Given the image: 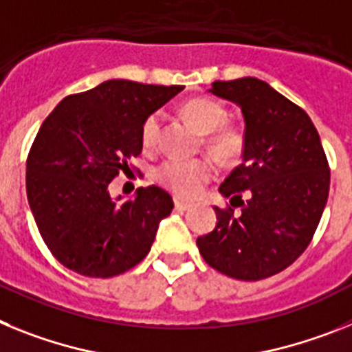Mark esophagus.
<instances>
[{
	"instance_id": "obj_1",
	"label": "esophagus",
	"mask_w": 352,
	"mask_h": 352,
	"mask_svg": "<svg viewBox=\"0 0 352 352\" xmlns=\"http://www.w3.org/2000/svg\"><path fill=\"white\" fill-rule=\"evenodd\" d=\"M175 209L177 210H189L191 209V204H188V201H182V200H175Z\"/></svg>"
}]
</instances>
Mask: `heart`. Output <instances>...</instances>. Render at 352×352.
<instances>
[{
    "mask_svg": "<svg viewBox=\"0 0 352 352\" xmlns=\"http://www.w3.org/2000/svg\"><path fill=\"white\" fill-rule=\"evenodd\" d=\"M182 117L195 131L206 136V145L216 157L234 161L244 148V136L239 129L227 127V113L219 104L209 99H193L182 106ZM161 133V113H152L142 125V142L145 148L157 145ZM216 173L209 159L180 161L166 159L154 170V177L163 188L182 198H193Z\"/></svg>",
    "mask_w": 352,
    "mask_h": 352,
    "instance_id": "heart-1",
    "label": "heart"
}]
</instances>
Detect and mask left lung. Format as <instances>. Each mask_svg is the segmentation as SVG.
<instances>
[{
	"label": "left lung",
	"instance_id": "1",
	"mask_svg": "<svg viewBox=\"0 0 352 352\" xmlns=\"http://www.w3.org/2000/svg\"><path fill=\"white\" fill-rule=\"evenodd\" d=\"M209 91L243 113V163L219 186L241 214L214 207L216 228L198 237L197 246L219 273L264 280L310 244L328 201V161L310 117L262 79L214 81Z\"/></svg>",
	"mask_w": 352,
	"mask_h": 352
}]
</instances>
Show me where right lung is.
I'll list each match as a JSON object with an SVG mask.
<instances>
[{"mask_svg": "<svg viewBox=\"0 0 352 352\" xmlns=\"http://www.w3.org/2000/svg\"><path fill=\"white\" fill-rule=\"evenodd\" d=\"M184 87L109 79L51 111L26 163V193L42 239L60 264L90 278L125 273L143 261L172 197L140 188L109 195V182L143 148L142 125Z\"/></svg>", "mask_w": 352, "mask_h": 352, "instance_id": "obj_1", "label": "right lung"}]
</instances>
